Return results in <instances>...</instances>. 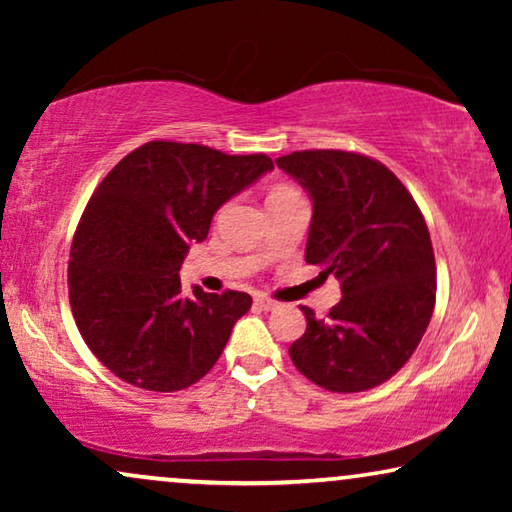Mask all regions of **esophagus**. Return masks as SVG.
Here are the masks:
<instances>
[{"instance_id":"esophagus-1","label":"esophagus","mask_w":512,"mask_h":512,"mask_svg":"<svg viewBox=\"0 0 512 512\" xmlns=\"http://www.w3.org/2000/svg\"><path fill=\"white\" fill-rule=\"evenodd\" d=\"M254 303H256L258 310H263V312H270V310H275V307H277L275 300H270L268 296H256Z\"/></svg>"}]
</instances>
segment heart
Listing matches in <instances>:
<instances>
[{
  "instance_id": "1",
  "label": "heart",
  "mask_w": 512,
  "mask_h": 512,
  "mask_svg": "<svg viewBox=\"0 0 512 512\" xmlns=\"http://www.w3.org/2000/svg\"><path fill=\"white\" fill-rule=\"evenodd\" d=\"M284 191H289V188H277V191H275V193H284Z\"/></svg>"
}]
</instances>
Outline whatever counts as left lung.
I'll return each instance as SVG.
<instances>
[{
  "instance_id": "1",
  "label": "left lung",
  "mask_w": 512,
  "mask_h": 512,
  "mask_svg": "<svg viewBox=\"0 0 512 512\" xmlns=\"http://www.w3.org/2000/svg\"><path fill=\"white\" fill-rule=\"evenodd\" d=\"M312 200L305 261L340 279L326 319L305 312L289 347L307 380L338 394L373 389L415 352L436 305V258L417 202L380 160L354 151H293L275 160Z\"/></svg>"
}]
</instances>
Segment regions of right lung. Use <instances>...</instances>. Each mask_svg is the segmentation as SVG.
I'll list each match as a JSON object with an SVG mask.
<instances>
[{"instance_id": "1", "label": "right lung", "mask_w": 512, "mask_h": 512, "mask_svg": "<svg viewBox=\"0 0 512 512\" xmlns=\"http://www.w3.org/2000/svg\"><path fill=\"white\" fill-rule=\"evenodd\" d=\"M270 170L263 153L160 139L128 153L95 188L74 233L69 305L90 352L116 377L165 394L219 361L251 296L195 286L186 298L179 270L216 209Z\"/></svg>"}]
</instances>
